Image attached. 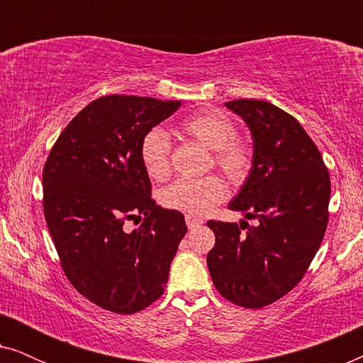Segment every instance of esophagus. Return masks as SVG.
I'll use <instances>...</instances> for the list:
<instances>
[{
  "label": "esophagus",
  "mask_w": 363,
  "mask_h": 363,
  "mask_svg": "<svg viewBox=\"0 0 363 363\" xmlns=\"http://www.w3.org/2000/svg\"><path fill=\"white\" fill-rule=\"evenodd\" d=\"M185 221H186V226L190 228V230H195V228H198V226H201V225H203V220H201V218L193 216V215H186V216H185Z\"/></svg>",
  "instance_id": "esophagus-1"
}]
</instances>
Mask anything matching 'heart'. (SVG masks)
<instances>
[{
	"label": "heart",
	"mask_w": 363,
	"mask_h": 363,
	"mask_svg": "<svg viewBox=\"0 0 363 363\" xmlns=\"http://www.w3.org/2000/svg\"><path fill=\"white\" fill-rule=\"evenodd\" d=\"M182 132L213 150V160L233 183L245 182L252 168V150L246 142L236 138L235 122L223 112H200L180 123ZM143 170L152 180H165L170 175L172 143L160 128L148 130L140 140ZM226 195V185L220 177L180 178L162 191L165 208L188 215H205Z\"/></svg>",
	"instance_id": "b5f03b06"
}]
</instances>
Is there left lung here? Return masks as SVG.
I'll list each match as a JSON object with an SVG mask.
<instances>
[{
	"instance_id": "obj_1",
	"label": "left lung",
	"mask_w": 363,
	"mask_h": 363,
	"mask_svg": "<svg viewBox=\"0 0 363 363\" xmlns=\"http://www.w3.org/2000/svg\"><path fill=\"white\" fill-rule=\"evenodd\" d=\"M225 106L250 127L252 168L230 203L247 221H208L215 247L206 262L213 284L233 304L261 309L294 289L309 269L329 221L330 178L299 122L266 101Z\"/></svg>"
}]
</instances>
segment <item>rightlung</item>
Listing matches in <instances>:
<instances>
[{
  "instance_id": "right-lung-1",
  "label": "right lung",
  "mask_w": 363,
  "mask_h": 363,
  "mask_svg": "<svg viewBox=\"0 0 363 363\" xmlns=\"http://www.w3.org/2000/svg\"><path fill=\"white\" fill-rule=\"evenodd\" d=\"M182 106L153 97L104 96L82 108L49 152L43 208L64 274L84 297L135 314L165 291L185 218L152 198L140 140ZM144 220L135 230L126 221Z\"/></svg>"
}]
</instances>
